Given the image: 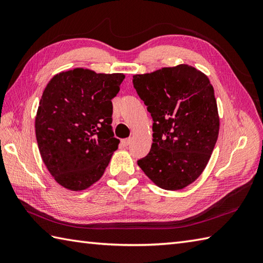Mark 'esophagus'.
Instances as JSON below:
<instances>
[{"label": "esophagus", "instance_id": "34e87169", "mask_svg": "<svg viewBox=\"0 0 263 263\" xmlns=\"http://www.w3.org/2000/svg\"><path fill=\"white\" fill-rule=\"evenodd\" d=\"M131 143V138H127V139H123L122 140V144L124 147H126V146H128V144Z\"/></svg>", "mask_w": 263, "mask_h": 263}]
</instances>
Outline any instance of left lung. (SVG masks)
Instances as JSON below:
<instances>
[{
    "instance_id": "left-lung-1",
    "label": "left lung",
    "mask_w": 263,
    "mask_h": 263,
    "mask_svg": "<svg viewBox=\"0 0 263 263\" xmlns=\"http://www.w3.org/2000/svg\"><path fill=\"white\" fill-rule=\"evenodd\" d=\"M133 86L153 117V144L138 165L156 185L186 187L201 175L219 133L214 87L187 64L133 76Z\"/></svg>"
}]
</instances>
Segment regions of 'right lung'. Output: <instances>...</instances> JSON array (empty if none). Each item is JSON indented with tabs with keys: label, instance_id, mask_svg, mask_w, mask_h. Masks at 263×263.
<instances>
[{
	"label": "right lung",
	"instance_id": "obj_1",
	"mask_svg": "<svg viewBox=\"0 0 263 263\" xmlns=\"http://www.w3.org/2000/svg\"><path fill=\"white\" fill-rule=\"evenodd\" d=\"M124 78L77 68L47 83L35 131L44 164L60 185L82 191L103 176L120 143L111 130V99Z\"/></svg>",
	"mask_w": 263,
	"mask_h": 263
}]
</instances>
